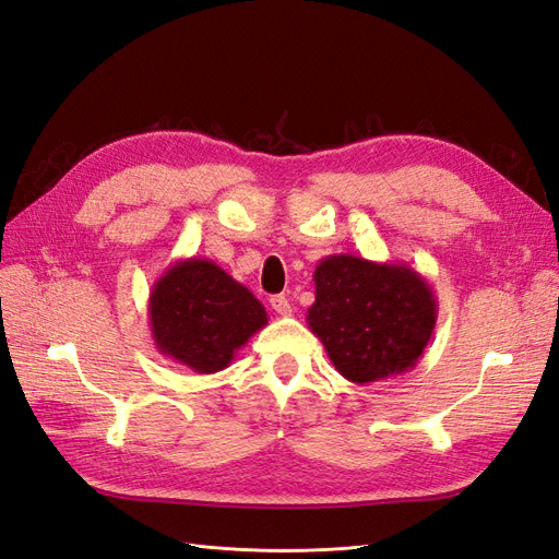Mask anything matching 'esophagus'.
Here are the masks:
<instances>
[{"label": "esophagus", "mask_w": 559, "mask_h": 559, "mask_svg": "<svg viewBox=\"0 0 559 559\" xmlns=\"http://www.w3.org/2000/svg\"><path fill=\"white\" fill-rule=\"evenodd\" d=\"M270 308H273L282 317H289L292 314V302H289V298H286V296H273V298H270Z\"/></svg>", "instance_id": "34e87169"}]
</instances>
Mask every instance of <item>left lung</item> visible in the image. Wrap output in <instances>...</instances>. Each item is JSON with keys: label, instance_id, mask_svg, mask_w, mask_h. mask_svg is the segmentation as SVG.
Here are the masks:
<instances>
[{"label": "left lung", "instance_id": "obj_1", "mask_svg": "<svg viewBox=\"0 0 559 559\" xmlns=\"http://www.w3.org/2000/svg\"><path fill=\"white\" fill-rule=\"evenodd\" d=\"M308 326L337 373L354 384L415 368L436 329L431 284L405 263L333 253L314 267Z\"/></svg>", "mask_w": 559, "mask_h": 559}]
</instances>
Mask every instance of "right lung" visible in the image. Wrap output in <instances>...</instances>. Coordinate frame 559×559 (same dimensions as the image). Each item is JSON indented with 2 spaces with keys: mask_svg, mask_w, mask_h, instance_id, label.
I'll return each instance as SVG.
<instances>
[{
  "mask_svg": "<svg viewBox=\"0 0 559 559\" xmlns=\"http://www.w3.org/2000/svg\"><path fill=\"white\" fill-rule=\"evenodd\" d=\"M151 337L163 357L200 376L224 370L267 324L259 298L210 259L175 261L148 296Z\"/></svg>",
  "mask_w": 559,
  "mask_h": 559,
  "instance_id": "1",
  "label": "right lung"
}]
</instances>
